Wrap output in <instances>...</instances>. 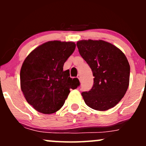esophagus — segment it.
Instances as JSON below:
<instances>
[{
	"label": "esophagus",
	"instance_id": "1",
	"mask_svg": "<svg viewBox=\"0 0 146 146\" xmlns=\"http://www.w3.org/2000/svg\"><path fill=\"white\" fill-rule=\"evenodd\" d=\"M78 78L79 79V80H81V75H80V74H78Z\"/></svg>",
	"mask_w": 146,
	"mask_h": 146
}]
</instances>
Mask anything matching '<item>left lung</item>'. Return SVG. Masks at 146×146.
I'll return each instance as SVG.
<instances>
[{
  "label": "left lung",
  "instance_id": "1",
  "mask_svg": "<svg viewBox=\"0 0 146 146\" xmlns=\"http://www.w3.org/2000/svg\"><path fill=\"white\" fill-rule=\"evenodd\" d=\"M77 46L94 77L91 89L82 93L85 103L100 111L113 108L121 101L129 86L130 64L124 53L101 40L78 41Z\"/></svg>",
  "mask_w": 146,
  "mask_h": 146
}]
</instances>
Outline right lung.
I'll return each instance as SVG.
<instances>
[{"instance_id": "obj_1", "label": "right lung", "mask_w": 146, "mask_h": 146, "mask_svg": "<svg viewBox=\"0 0 146 146\" xmlns=\"http://www.w3.org/2000/svg\"><path fill=\"white\" fill-rule=\"evenodd\" d=\"M72 42L49 41L29 53L22 65L21 87L27 102L44 114L56 113L70 93L80 86L78 78H70L63 66L73 51Z\"/></svg>"}]
</instances>
